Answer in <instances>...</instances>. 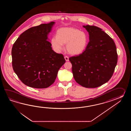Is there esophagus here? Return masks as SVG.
<instances>
[{
	"label": "esophagus",
	"instance_id": "1",
	"mask_svg": "<svg viewBox=\"0 0 131 131\" xmlns=\"http://www.w3.org/2000/svg\"><path fill=\"white\" fill-rule=\"evenodd\" d=\"M64 59H65V60H66V61H69V57H68V56H65L64 57Z\"/></svg>",
	"mask_w": 131,
	"mask_h": 131
}]
</instances>
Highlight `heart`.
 <instances>
[{
    "label": "heart",
    "instance_id": "obj_1",
    "mask_svg": "<svg viewBox=\"0 0 131 131\" xmlns=\"http://www.w3.org/2000/svg\"><path fill=\"white\" fill-rule=\"evenodd\" d=\"M56 36L51 38L50 43L53 49L57 52L63 50V45L66 44L68 53L77 55L83 52L88 44L86 35L74 28H59L57 32Z\"/></svg>",
    "mask_w": 131,
    "mask_h": 131
}]
</instances>
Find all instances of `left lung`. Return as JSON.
Segmentation results:
<instances>
[{
  "instance_id": "obj_1",
  "label": "left lung",
  "mask_w": 131,
  "mask_h": 131,
  "mask_svg": "<svg viewBox=\"0 0 131 131\" xmlns=\"http://www.w3.org/2000/svg\"><path fill=\"white\" fill-rule=\"evenodd\" d=\"M83 27L89 34V42L82 53L69 60L76 82L86 88H95L113 75L117 62V48L113 40L100 28Z\"/></svg>"
}]
</instances>
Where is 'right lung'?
Instances as JSON below:
<instances>
[{"label":"right lung","instance_id":"right-lung-1","mask_svg":"<svg viewBox=\"0 0 131 131\" xmlns=\"http://www.w3.org/2000/svg\"><path fill=\"white\" fill-rule=\"evenodd\" d=\"M55 22L42 24L20 35L12 50V66L26 85L45 89L54 82L60 68L66 62L62 54L54 52L47 40Z\"/></svg>","mask_w":131,"mask_h":131}]
</instances>
